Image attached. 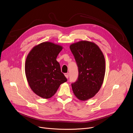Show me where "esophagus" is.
I'll list each match as a JSON object with an SVG mask.
<instances>
[{
    "label": "esophagus",
    "mask_w": 133,
    "mask_h": 133,
    "mask_svg": "<svg viewBox=\"0 0 133 133\" xmlns=\"http://www.w3.org/2000/svg\"><path fill=\"white\" fill-rule=\"evenodd\" d=\"M65 77L67 78H68V77H69V73H65Z\"/></svg>",
    "instance_id": "34e87169"
}]
</instances>
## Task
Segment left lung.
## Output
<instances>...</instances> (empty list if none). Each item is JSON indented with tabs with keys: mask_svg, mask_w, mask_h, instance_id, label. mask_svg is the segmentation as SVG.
Returning a JSON list of instances; mask_svg holds the SVG:
<instances>
[{
	"mask_svg": "<svg viewBox=\"0 0 133 133\" xmlns=\"http://www.w3.org/2000/svg\"><path fill=\"white\" fill-rule=\"evenodd\" d=\"M78 68V77L71 87L75 96L81 101L93 97L103 84L105 74L104 56L95 43L80 41L70 46Z\"/></svg>",
	"mask_w": 133,
	"mask_h": 133,
	"instance_id": "left-lung-1",
	"label": "left lung"
}]
</instances>
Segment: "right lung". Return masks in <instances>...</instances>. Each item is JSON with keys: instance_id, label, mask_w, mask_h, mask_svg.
<instances>
[{"instance_id": "add662e5", "label": "right lung", "mask_w": 133, "mask_h": 133, "mask_svg": "<svg viewBox=\"0 0 133 133\" xmlns=\"http://www.w3.org/2000/svg\"><path fill=\"white\" fill-rule=\"evenodd\" d=\"M62 49L61 45L46 42L33 47L27 56V80L31 90L39 97L50 98L67 81L56 61Z\"/></svg>"}]
</instances>
